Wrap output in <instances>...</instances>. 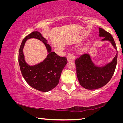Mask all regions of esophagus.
Listing matches in <instances>:
<instances>
[{"label":"esophagus","instance_id":"1","mask_svg":"<svg viewBox=\"0 0 123 123\" xmlns=\"http://www.w3.org/2000/svg\"><path fill=\"white\" fill-rule=\"evenodd\" d=\"M74 54L73 53H69L68 54L67 56V59L68 61H73L75 59Z\"/></svg>","mask_w":123,"mask_h":123}]
</instances>
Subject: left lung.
<instances>
[{
    "label": "left lung",
    "instance_id": "obj_1",
    "mask_svg": "<svg viewBox=\"0 0 123 123\" xmlns=\"http://www.w3.org/2000/svg\"><path fill=\"white\" fill-rule=\"evenodd\" d=\"M99 36L101 41H109L117 50V54L111 62L105 66L95 65L88 54H83L75 60L76 75L80 84L87 89H98L106 85L111 80L115 71L117 62V49L111 34L99 28Z\"/></svg>",
    "mask_w": 123,
    "mask_h": 123
}]
</instances>
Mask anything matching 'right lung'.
<instances>
[{
    "instance_id": "1",
    "label": "right lung",
    "mask_w": 123,
    "mask_h": 123,
    "mask_svg": "<svg viewBox=\"0 0 123 123\" xmlns=\"http://www.w3.org/2000/svg\"><path fill=\"white\" fill-rule=\"evenodd\" d=\"M30 38H36L42 41L49 54L42 62L34 66L26 63L23 53L25 43ZM47 42L40 32L37 31L32 32L23 39L18 55L20 71L25 80L32 88L41 92L50 91L57 86L62 70L67 63L66 57H60L55 52L51 51L50 45Z\"/></svg>"
}]
</instances>
